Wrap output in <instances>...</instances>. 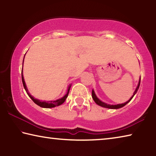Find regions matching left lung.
Here are the masks:
<instances>
[{"mask_svg": "<svg viewBox=\"0 0 156 156\" xmlns=\"http://www.w3.org/2000/svg\"><path fill=\"white\" fill-rule=\"evenodd\" d=\"M140 80H139V83H138V86H137V87H136V89L135 91L133 92V96H132L130 98V99H129V100H128V101L125 102V103L118 104V105H109V104L105 103V102L101 101V100H100L98 98V97L96 96V94H95L94 89H92V98H93L94 102H96V103L98 105H99V106H100V107H105V108H108V109H120V108L123 107L124 106H125V105H126V104L129 103V102L131 101V99L133 98V97L134 96V95H135V94L137 93V91H138V89H139V87H140Z\"/></svg>", "mask_w": 156, "mask_h": 156, "instance_id": "8db88e82", "label": "left lung"}]
</instances>
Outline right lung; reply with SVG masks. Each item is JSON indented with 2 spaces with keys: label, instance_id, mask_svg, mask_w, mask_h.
<instances>
[{
  "label": "right lung",
  "instance_id": "right-lung-1",
  "mask_svg": "<svg viewBox=\"0 0 156 156\" xmlns=\"http://www.w3.org/2000/svg\"><path fill=\"white\" fill-rule=\"evenodd\" d=\"M24 58H25V56H24ZM24 58H23V62H24ZM21 76H22V81H23V87H24V88L25 89L26 92H27L28 96H30V98L33 100L34 103H36L37 105H38V106H40L41 107H43V108H53V107L59 106V105H62L63 102L65 101L66 98H67L69 92V90H70L71 86H72V84H69V86L68 87L67 94H66L64 96L62 97L61 98H59V99L56 100H51V101H42V100H40L38 99H36L35 98H34L30 93H29L28 89L27 87V86H26L25 82V80H24V77H23V68H22V72H21Z\"/></svg>",
  "mask_w": 156,
  "mask_h": 156
}]
</instances>
